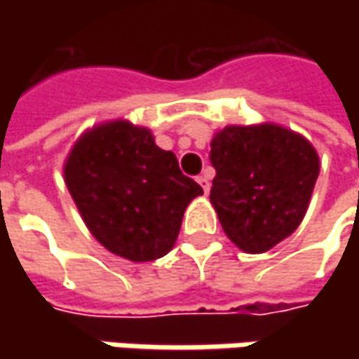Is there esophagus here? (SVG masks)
<instances>
[{
    "label": "esophagus",
    "instance_id": "obj_1",
    "mask_svg": "<svg viewBox=\"0 0 359 359\" xmlns=\"http://www.w3.org/2000/svg\"><path fill=\"white\" fill-rule=\"evenodd\" d=\"M198 184H200L201 189H203L205 194L210 191V186H212V184H210V177H208V173H203V175H200V177H198Z\"/></svg>",
    "mask_w": 359,
    "mask_h": 359
}]
</instances>
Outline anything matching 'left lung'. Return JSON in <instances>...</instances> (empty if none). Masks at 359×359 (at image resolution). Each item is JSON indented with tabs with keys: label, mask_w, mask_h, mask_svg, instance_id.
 <instances>
[{
	"label": "left lung",
	"mask_w": 359,
	"mask_h": 359,
	"mask_svg": "<svg viewBox=\"0 0 359 359\" xmlns=\"http://www.w3.org/2000/svg\"><path fill=\"white\" fill-rule=\"evenodd\" d=\"M210 145V201L229 240L245 254H264L292 236L320 173L316 147L278 123L226 126Z\"/></svg>",
	"instance_id": "8db88e82"
}]
</instances>
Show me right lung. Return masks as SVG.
<instances>
[{
  "instance_id": "right-lung-1",
  "label": "right lung",
  "mask_w": 359,
  "mask_h": 359,
  "mask_svg": "<svg viewBox=\"0 0 359 359\" xmlns=\"http://www.w3.org/2000/svg\"><path fill=\"white\" fill-rule=\"evenodd\" d=\"M63 180L91 236L135 264L172 250L189 201L203 194L173 151L128 119L83 131L63 163Z\"/></svg>"
}]
</instances>
